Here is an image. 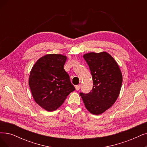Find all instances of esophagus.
<instances>
[{
    "label": "esophagus",
    "mask_w": 147,
    "mask_h": 147,
    "mask_svg": "<svg viewBox=\"0 0 147 147\" xmlns=\"http://www.w3.org/2000/svg\"><path fill=\"white\" fill-rule=\"evenodd\" d=\"M80 88H81V85H77L75 86V89L77 90H79L80 89Z\"/></svg>",
    "instance_id": "esophagus-1"
}]
</instances>
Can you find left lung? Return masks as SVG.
<instances>
[{"label": "left lung", "instance_id": "8db88e82", "mask_svg": "<svg viewBox=\"0 0 147 147\" xmlns=\"http://www.w3.org/2000/svg\"><path fill=\"white\" fill-rule=\"evenodd\" d=\"M89 67L93 86L87 94L80 93L87 110L93 115L104 113L115 102L122 83L118 63L106 52H90L83 55Z\"/></svg>", "mask_w": 147, "mask_h": 147}]
</instances>
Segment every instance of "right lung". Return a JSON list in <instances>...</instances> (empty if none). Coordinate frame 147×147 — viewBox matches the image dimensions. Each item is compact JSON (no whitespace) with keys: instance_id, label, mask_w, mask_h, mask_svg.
Instances as JSON below:
<instances>
[{"instance_id":"1","label":"right lung","mask_w":147,"mask_h":147,"mask_svg":"<svg viewBox=\"0 0 147 147\" xmlns=\"http://www.w3.org/2000/svg\"><path fill=\"white\" fill-rule=\"evenodd\" d=\"M67 60L61 54H47L32 67L29 86L35 101L46 110L60 107L70 92L75 90L64 69Z\"/></svg>"}]
</instances>
